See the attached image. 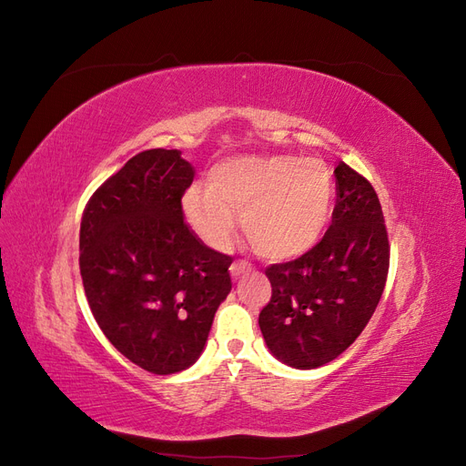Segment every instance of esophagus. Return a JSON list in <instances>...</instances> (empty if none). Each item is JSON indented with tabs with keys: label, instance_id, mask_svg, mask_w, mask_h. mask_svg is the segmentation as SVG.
<instances>
[{
	"label": "esophagus",
	"instance_id": "34e87169",
	"mask_svg": "<svg viewBox=\"0 0 466 466\" xmlns=\"http://www.w3.org/2000/svg\"><path fill=\"white\" fill-rule=\"evenodd\" d=\"M245 270H250V264L245 262V260H235V262L229 266V272H231L233 278L241 276Z\"/></svg>",
	"mask_w": 466,
	"mask_h": 466
}]
</instances>
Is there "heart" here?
Here are the masks:
<instances>
[{
  "label": "heart",
  "instance_id": "obj_1",
  "mask_svg": "<svg viewBox=\"0 0 466 466\" xmlns=\"http://www.w3.org/2000/svg\"><path fill=\"white\" fill-rule=\"evenodd\" d=\"M332 175L319 157L241 155L209 168L206 187L182 196V216L211 248L229 243L235 214L258 255L274 260L299 257L313 247L329 218Z\"/></svg>",
  "mask_w": 466,
  "mask_h": 466
}]
</instances>
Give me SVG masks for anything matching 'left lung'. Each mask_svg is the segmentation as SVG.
<instances>
[{"instance_id":"left-lung-1","label":"left lung","mask_w":466,"mask_h":466,"mask_svg":"<svg viewBox=\"0 0 466 466\" xmlns=\"http://www.w3.org/2000/svg\"><path fill=\"white\" fill-rule=\"evenodd\" d=\"M332 225L299 258L272 264V298L258 324L268 350L289 368L332 361L370 322L389 274V235L371 182L338 163Z\"/></svg>"}]
</instances>
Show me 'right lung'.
Instances as JSON below:
<instances>
[{"mask_svg":"<svg viewBox=\"0 0 466 466\" xmlns=\"http://www.w3.org/2000/svg\"><path fill=\"white\" fill-rule=\"evenodd\" d=\"M194 167L178 149L137 153L83 211L79 270L91 313L122 356L155 375L200 358L233 258L211 250L182 216Z\"/></svg>","mask_w":466,"mask_h":466,"instance_id":"add662e5","label":"right lung"}]
</instances>
